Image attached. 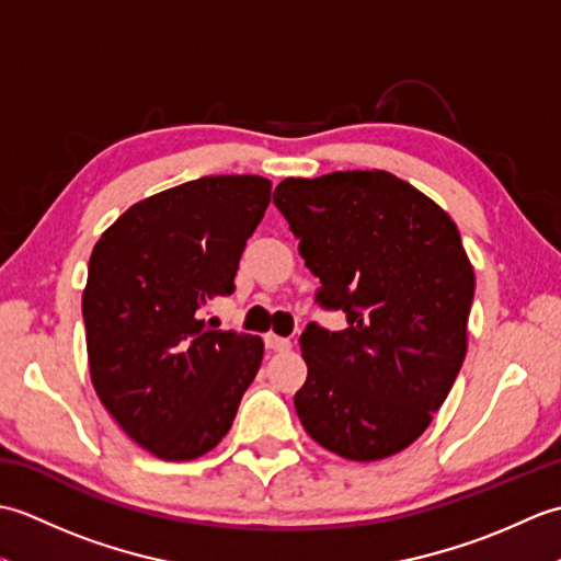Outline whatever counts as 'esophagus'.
Instances as JSON below:
<instances>
[{
	"instance_id": "34e87169",
	"label": "esophagus",
	"mask_w": 561,
	"mask_h": 561,
	"mask_svg": "<svg viewBox=\"0 0 561 561\" xmlns=\"http://www.w3.org/2000/svg\"><path fill=\"white\" fill-rule=\"evenodd\" d=\"M265 344H267V350H272V352H287L291 347V342L287 337L274 335V332H267Z\"/></svg>"
}]
</instances>
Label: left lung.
I'll return each mask as SVG.
<instances>
[{"instance_id": "1", "label": "left lung", "mask_w": 561, "mask_h": 561, "mask_svg": "<svg viewBox=\"0 0 561 561\" xmlns=\"http://www.w3.org/2000/svg\"><path fill=\"white\" fill-rule=\"evenodd\" d=\"M274 205L320 279L316 301L347 313L337 332L306 325L296 414L342 458L396 456L432 424L468 352L474 272L458 226L388 171L287 178Z\"/></svg>"}]
</instances>
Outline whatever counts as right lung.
Listing matches in <instances>:
<instances>
[{"label":"right lung","instance_id":"1","mask_svg":"<svg viewBox=\"0 0 561 561\" xmlns=\"http://www.w3.org/2000/svg\"><path fill=\"white\" fill-rule=\"evenodd\" d=\"M260 175H205L137 202L103 231L81 296L91 383L123 432L161 460H195L229 432L265 344L199 311L233 294L270 205Z\"/></svg>","mask_w":561,"mask_h":561}]
</instances>
